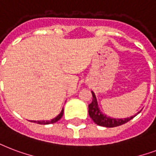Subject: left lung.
<instances>
[{"mask_svg": "<svg viewBox=\"0 0 156 156\" xmlns=\"http://www.w3.org/2000/svg\"><path fill=\"white\" fill-rule=\"evenodd\" d=\"M92 94V101L88 105V113L91 119L97 123V125L105 127V128H115L117 126H120L122 124L128 123L132 119H133L136 115L131 116L130 118H126V119H114V118L108 117L105 114H102L100 110L98 104H97V100L96 95L93 91H91ZM140 113V112H138Z\"/></svg>", "mask_w": 156, "mask_h": 156, "instance_id": "1", "label": "left lung"}]
</instances>
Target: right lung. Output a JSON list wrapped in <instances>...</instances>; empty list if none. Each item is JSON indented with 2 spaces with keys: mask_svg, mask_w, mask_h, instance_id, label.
I'll return each mask as SVG.
<instances>
[{
  "mask_svg": "<svg viewBox=\"0 0 156 156\" xmlns=\"http://www.w3.org/2000/svg\"><path fill=\"white\" fill-rule=\"evenodd\" d=\"M63 114H64V109H62L61 110V112L59 113V115H58L54 119H52L51 120H42V121H32L33 123H38V124H51V123H56L57 121H59L63 116Z\"/></svg>",
  "mask_w": 156,
  "mask_h": 156,
  "instance_id": "1",
  "label": "right lung"
}]
</instances>
